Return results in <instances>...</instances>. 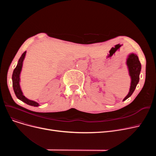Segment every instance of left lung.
<instances>
[{
    "label": "left lung",
    "instance_id": "8db88e82",
    "mask_svg": "<svg viewBox=\"0 0 156 156\" xmlns=\"http://www.w3.org/2000/svg\"><path fill=\"white\" fill-rule=\"evenodd\" d=\"M127 65L129 69V75L132 78L129 92L127 96L125 98L124 101L126 100L135 91V88L139 81V75L141 71V63L138 59V57L136 54H130L127 59Z\"/></svg>",
    "mask_w": 156,
    "mask_h": 156
}]
</instances>
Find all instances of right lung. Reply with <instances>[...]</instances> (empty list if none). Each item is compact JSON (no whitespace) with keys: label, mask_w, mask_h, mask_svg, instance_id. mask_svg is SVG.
<instances>
[{"label":"right lung","mask_w":156,"mask_h":156,"mask_svg":"<svg viewBox=\"0 0 156 156\" xmlns=\"http://www.w3.org/2000/svg\"><path fill=\"white\" fill-rule=\"evenodd\" d=\"M25 54H26V51L24 52L21 56V57L18 61L17 66H16V67L15 68V69L13 71L12 76L13 89H14V93H15L16 97H18V99H19L21 101L25 102L26 104H27L30 105L37 107V106L39 105V104L37 102L28 99L27 98H26L23 95V93L21 92V90L20 86V72L21 71L23 62L24 59V57H25Z\"/></svg>","instance_id":"1"}]
</instances>
